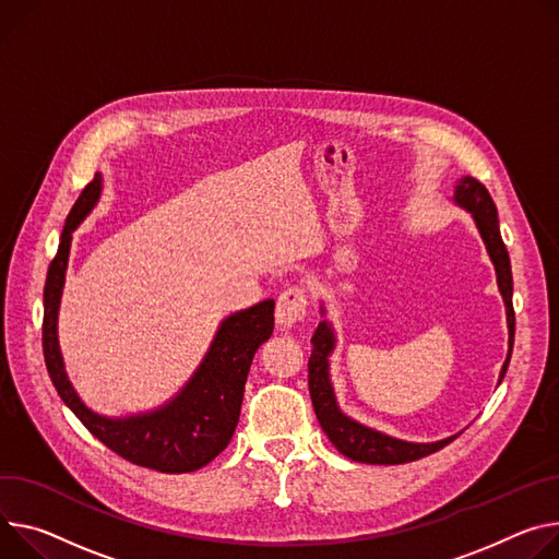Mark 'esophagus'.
Wrapping results in <instances>:
<instances>
[{
	"label": "esophagus",
	"instance_id": "34e87169",
	"mask_svg": "<svg viewBox=\"0 0 559 559\" xmlns=\"http://www.w3.org/2000/svg\"><path fill=\"white\" fill-rule=\"evenodd\" d=\"M308 312V292L302 287H287L276 302V323L281 328H292L306 319Z\"/></svg>",
	"mask_w": 559,
	"mask_h": 559
}]
</instances>
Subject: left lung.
<instances>
[{
    "label": "left lung",
    "instance_id": "1",
    "mask_svg": "<svg viewBox=\"0 0 559 559\" xmlns=\"http://www.w3.org/2000/svg\"><path fill=\"white\" fill-rule=\"evenodd\" d=\"M452 200L456 205L471 212L484 245L488 249V257L495 265L497 272V285L503 298L506 306V323H509V357H506L501 372H499V383L509 370L511 364V354H513V341H515V310H513V274H511V259L509 251H506V245L499 234V221H497V207L488 193V189L473 176H464L456 180L454 185V195ZM321 314H325V308H321ZM334 330L328 321H321L314 336H312V354L308 361V383H310V396L317 419L323 428V432L330 437L334 448L345 454L352 462H361V464H383V466H394V464H408L415 460H421L426 454H432L448 445L454 437L432 441V443H415V441H403L394 439L390 435H383L379 430H372L359 421L349 419L347 415L341 413L334 388L330 383V354L334 349Z\"/></svg>",
    "mask_w": 559,
    "mask_h": 559
}]
</instances>
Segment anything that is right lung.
Segmentation results:
<instances>
[{"label":"right lung","mask_w":559,"mask_h":559,"mask_svg":"<svg viewBox=\"0 0 559 559\" xmlns=\"http://www.w3.org/2000/svg\"><path fill=\"white\" fill-rule=\"evenodd\" d=\"M103 193V176L82 189L60 236L44 285L41 347L50 381L75 417L107 448L135 466L160 473H191L207 466L227 448L238 426L245 381L257 349L274 332V300L227 317L187 385L158 411L109 419L88 411L73 390L58 343V310L69 265L71 238Z\"/></svg>","instance_id":"add662e5"}]
</instances>
